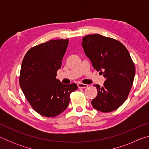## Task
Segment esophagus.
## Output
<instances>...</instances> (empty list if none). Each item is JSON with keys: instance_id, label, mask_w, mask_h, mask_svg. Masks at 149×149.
<instances>
[{"instance_id": "1", "label": "esophagus", "mask_w": 149, "mask_h": 149, "mask_svg": "<svg viewBox=\"0 0 149 149\" xmlns=\"http://www.w3.org/2000/svg\"><path fill=\"white\" fill-rule=\"evenodd\" d=\"M77 86L79 88H83V89H84V88H86L88 87V85L81 84V83H78Z\"/></svg>"}]
</instances>
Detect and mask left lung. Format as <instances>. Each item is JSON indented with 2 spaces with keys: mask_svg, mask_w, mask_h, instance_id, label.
<instances>
[{
  "mask_svg": "<svg viewBox=\"0 0 149 149\" xmlns=\"http://www.w3.org/2000/svg\"><path fill=\"white\" fill-rule=\"evenodd\" d=\"M85 54L94 68L106 78L91 104L96 110L109 112L116 110L127 99L135 74L130 52L122 42L99 34L88 35L82 39Z\"/></svg>",
  "mask_w": 149,
  "mask_h": 149,
  "instance_id": "1",
  "label": "left lung"
}]
</instances>
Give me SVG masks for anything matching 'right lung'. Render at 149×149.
<instances>
[{
	"label": "right lung",
	"instance_id": "obj_1",
	"mask_svg": "<svg viewBox=\"0 0 149 149\" xmlns=\"http://www.w3.org/2000/svg\"><path fill=\"white\" fill-rule=\"evenodd\" d=\"M68 39L50 40L29 49L23 59L19 85L37 113L45 117L59 115L68 107L75 84L64 85L57 79V71L66 51Z\"/></svg>",
	"mask_w": 149,
	"mask_h": 149
}]
</instances>
